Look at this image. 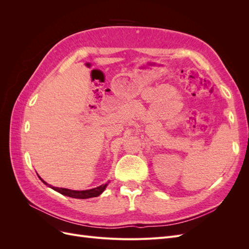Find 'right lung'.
<instances>
[{
    "mask_svg": "<svg viewBox=\"0 0 249 249\" xmlns=\"http://www.w3.org/2000/svg\"><path fill=\"white\" fill-rule=\"evenodd\" d=\"M39 178L42 180L43 184L48 185L49 187L52 188V189H54L55 191L65 195V196H70V197H72V198H80V199H85V198L99 196L100 194H102L105 191L106 187L110 183V180H107L106 183H103V184L96 186V187H93V188H88V189H71V188H62V187L52 186V185L48 184L46 180L42 179L40 177H39Z\"/></svg>",
    "mask_w": 249,
    "mask_h": 249,
    "instance_id": "1",
    "label": "right lung"
}]
</instances>
